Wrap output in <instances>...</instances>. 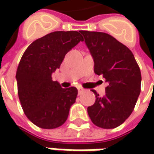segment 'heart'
Returning <instances> with one entry per match:
<instances>
[{
  "label": "heart",
  "mask_w": 154,
  "mask_h": 154,
  "mask_svg": "<svg viewBox=\"0 0 154 154\" xmlns=\"http://www.w3.org/2000/svg\"><path fill=\"white\" fill-rule=\"evenodd\" d=\"M89 59H90V57H89V56H88V57H87V58H86V60H87V61H88V60H89Z\"/></svg>",
  "instance_id": "b5f03b06"
}]
</instances>
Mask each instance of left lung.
Wrapping results in <instances>:
<instances>
[{"instance_id": "1", "label": "left lung", "mask_w": 154, "mask_h": 154, "mask_svg": "<svg viewBox=\"0 0 154 154\" xmlns=\"http://www.w3.org/2000/svg\"><path fill=\"white\" fill-rule=\"evenodd\" d=\"M77 32H55L37 39L25 51L16 73L18 93L27 118L38 127L62 126L75 103L77 89L52 80L66 54L78 44Z\"/></svg>"}]
</instances>
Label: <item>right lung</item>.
Wrapping results in <instances>:
<instances>
[{"mask_svg":"<svg viewBox=\"0 0 154 154\" xmlns=\"http://www.w3.org/2000/svg\"><path fill=\"white\" fill-rule=\"evenodd\" d=\"M86 45L94 59L95 74L105 80V92H95L96 100L87 108L88 115L96 126L115 128L130 116L138 99L139 66L130 50L109 34L93 32Z\"/></svg>","mask_w":154,"mask_h":154,"instance_id":"right-lung-1","label":"right lung"}]
</instances>
